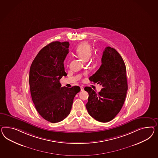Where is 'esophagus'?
<instances>
[{"instance_id": "1", "label": "esophagus", "mask_w": 158, "mask_h": 158, "mask_svg": "<svg viewBox=\"0 0 158 158\" xmlns=\"http://www.w3.org/2000/svg\"><path fill=\"white\" fill-rule=\"evenodd\" d=\"M81 91H83V90H84V88H83V87L81 86Z\"/></svg>"}]
</instances>
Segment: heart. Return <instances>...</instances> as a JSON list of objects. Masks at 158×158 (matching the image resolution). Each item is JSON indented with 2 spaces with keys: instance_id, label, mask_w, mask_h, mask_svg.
Listing matches in <instances>:
<instances>
[{
  "instance_id": "1",
  "label": "heart",
  "mask_w": 158,
  "mask_h": 158,
  "mask_svg": "<svg viewBox=\"0 0 158 158\" xmlns=\"http://www.w3.org/2000/svg\"><path fill=\"white\" fill-rule=\"evenodd\" d=\"M76 54L83 61H87L92 55L93 50L89 43L83 42L76 49Z\"/></svg>"
}]
</instances>
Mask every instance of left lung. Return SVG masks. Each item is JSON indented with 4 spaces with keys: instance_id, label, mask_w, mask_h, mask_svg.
<instances>
[{
    "instance_id": "1",
    "label": "left lung",
    "mask_w": 158,
    "mask_h": 158,
    "mask_svg": "<svg viewBox=\"0 0 158 158\" xmlns=\"http://www.w3.org/2000/svg\"><path fill=\"white\" fill-rule=\"evenodd\" d=\"M98 71L89 77L90 81L99 84L102 89L98 93L90 87L85 90L89 93L85 104L89 114L99 122L113 119L124 105L128 83L124 60L115 49L105 48Z\"/></svg>"
}]
</instances>
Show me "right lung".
Returning a JSON list of instances; mask_svg holds the SVG:
<instances>
[{
    "label": "right lung",
    "mask_w": 158,
    "mask_h": 158,
    "mask_svg": "<svg viewBox=\"0 0 158 158\" xmlns=\"http://www.w3.org/2000/svg\"><path fill=\"white\" fill-rule=\"evenodd\" d=\"M67 41H54L39 52L30 66L29 83L32 101L39 114L52 123L70 113L79 86L61 87L60 79L67 75L64 61L69 52Z\"/></svg>",
    "instance_id": "obj_1"
}]
</instances>
